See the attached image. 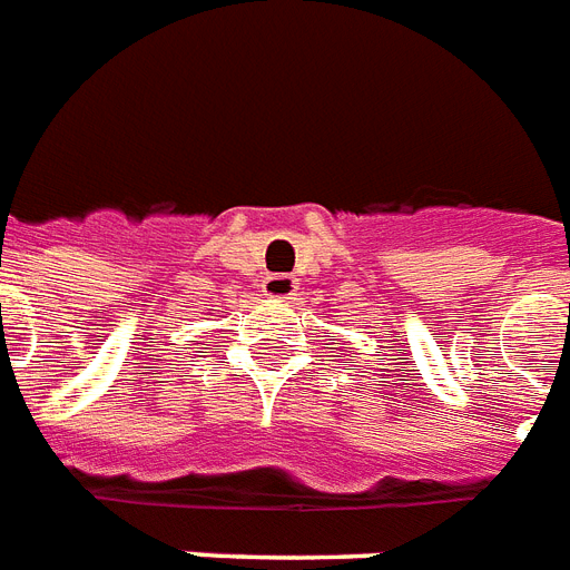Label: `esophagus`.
<instances>
[{"instance_id":"obj_1","label":"esophagus","mask_w":570,"mask_h":570,"mask_svg":"<svg viewBox=\"0 0 570 570\" xmlns=\"http://www.w3.org/2000/svg\"><path fill=\"white\" fill-rule=\"evenodd\" d=\"M295 289H298V284H295L293 275L263 277V295H269V298H277V301L293 298Z\"/></svg>"}]
</instances>
